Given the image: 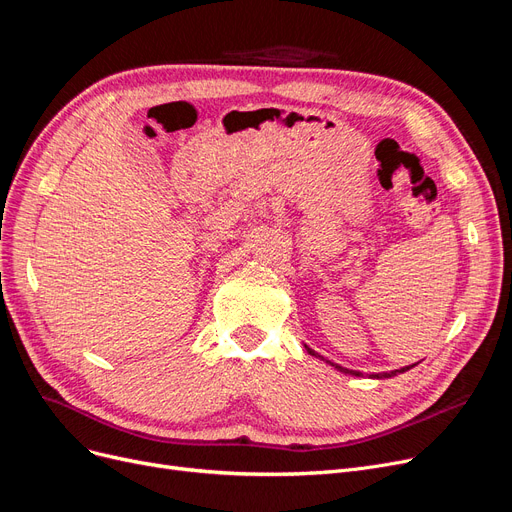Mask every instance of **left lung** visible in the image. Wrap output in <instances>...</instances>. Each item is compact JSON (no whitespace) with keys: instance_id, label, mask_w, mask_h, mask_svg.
Returning a JSON list of instances; mask_svg holds the SVG:
<instances>
[{"instance_id":"left-lung-1","label":"left lung","mask_w":512,"mask_h":512,"mask_svg":"<svg viewBox=\"0 0 512 512\" xmlns=\"http://www.w3.org/2000/svg\"><path fill=\"white\" fill-rule=\"evenodd\" d=\"M305 349L311 353V355H316L314 351H311L307 345H305ZM320 358V355H318ZM328 362V360H326ZM330 366H335L339 372H343V374H351V376H360L362 372H358V370H349V368H343V366H339V364H332V362H328ZM416 364H412V366H404V368H399V370H391V372H381V374H372L374 379H391V376H397V374H402V372H406V370H410V368H414Z\"/></svg>"}]
</instances>
